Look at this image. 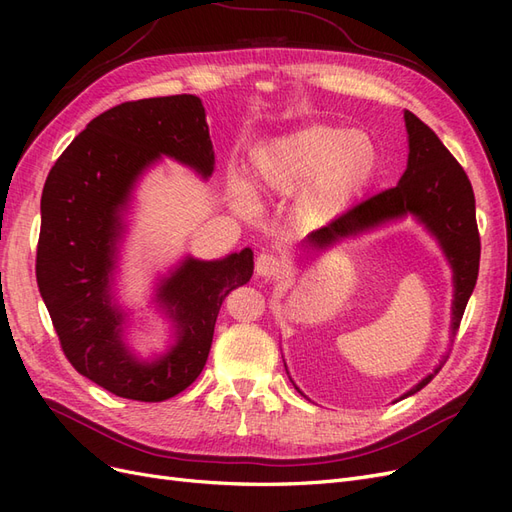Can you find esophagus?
Wrapping results in <instances>:
<instances>
[{
  "instance_id": "34e87169",
  "label": "esophagus",
  "mask_w": 512,
  "mask_h": 512,
  "mask_svg": "<svg viewBox=\"0 0 512 512\" xmlns=\"http://www.w3.org/2000/svg\"><path fill=\"white\" fill-rule=\"evenodd\" d=\"M282 265H284V260L280 256H275L271 252H262L256 258V273L262 277H271L282 269Z\"/></svg>"
}]
</instances>
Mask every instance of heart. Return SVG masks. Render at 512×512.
<instances>
[{"mask_svg":"<svg viewBox=\"0 0 512 512\" xmlns=\"http://www.w3.org/2000/svg\"><path fill=\"white\" fill-rule=\"evenodd\" d=\"M380 166L374 138L361 130L314 123L258 147L252 156L254 183L269 196L299 194L303 224H324L342 213ZM243 196L245 188L239 190Z\"/></svg>","mask_w":512,"mask_h":512,"instance_id":"b5f03b06","label":"heart"}]
</instances>
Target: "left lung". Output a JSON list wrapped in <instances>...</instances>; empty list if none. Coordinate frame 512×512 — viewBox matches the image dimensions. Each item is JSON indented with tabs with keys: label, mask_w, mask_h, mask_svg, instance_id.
Masks as SVG:
<instances>
[{
	"label": "left lung",
	"mask_w": 512,
	"mask_h": 512,
	"mask_svg": "<svg viewBox=\"0 0 512 512\" xmlns=\"http://www.w3.org/2000/svg\"><path fill=\"white\" fill-rule=\"evenodd\" d=\"M408 130V168L399 183L391 190L371 196L363 203L354 205L346 213L337 215L333 222L307 235L312 247L333 245L344 237H354L359 232L382 226L391 220H399L412 213L425 224V228L436 237L453 267V335L466 312L470 294L476 286L478 262H480V235L476 226V203L472 183L466 170L453 158L440 138L427 123L414 113L406 111ZM444 361L433 369V374L423 378L416 386L399 399L418 393L431 382V378L442 369Z\"/></svg>",
	"instance_id": "8db88e82"
}]
</instances>
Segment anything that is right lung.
Masks as SVG:
<instances>
[{
  "label": "right lung",
  "instance_id": "right-lung-1",
  "mask_svg": "<svg viewBox=\"0 0 512 512\" xmlns=\"http://www.w3.org/2000/svg\"><path fill=\"white\" fill-rule=\"evenodd\" d=\"M168 156L205 179L215 156L200 98L181 94L108 108L61 153L46 177L36 280L61 350L81 376L117 397L164 401L200 376L215 320L230 290L250 282L254 254L185 258L160 282L158 303L175 322L177 342L145 363L123 342V316L111 280L134 185Z\"/></svg>",
  "mask_w": 512,
  "mask_h": 512
}]
</instances>
